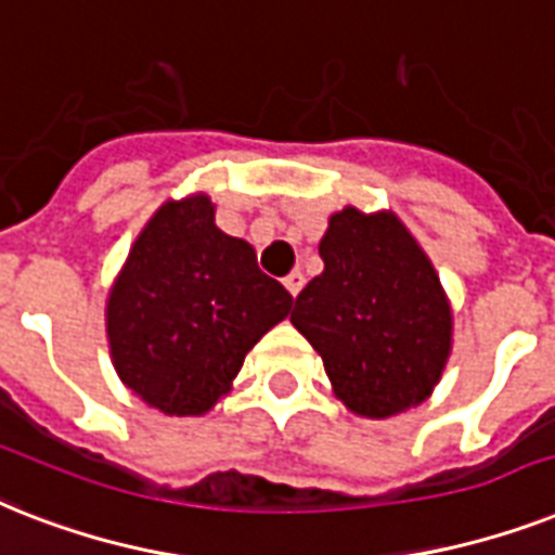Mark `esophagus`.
Returning a JSON list of instances; mask_svg holds the SVG:
<instances>
[{"label": "esophagus", "mask_w": 555, "mask_h": 555, "mask_svg": "<svg viewBox=\"0 0 555 555\" xmlns=\"http://www.w3.org/2000/svg\"><path fill=\"white\" fill-rule=\"evenodd\" d=\"M282 282H285L287 293H291L293 299H296V296H299V291H301V285H305V276H301V270H293V273H287Z\"/></svg>", "instance_id": "obj_1"}]
</instances>
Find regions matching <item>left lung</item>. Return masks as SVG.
<instances>
[{"label":"left lung","mask_w":555,"mask_h":555,"mask_svg":"<svg viewBox=\"0 0 555 555\" xmlns=\"http://www.w3.org/2000/svg\"><path fill=\"white\" fill-rule=\"evenodd\" d=\"M324 270L296 296L293 327L353 413L387 418L434 393L453 317L434 264L393 214L345 207L319 242Z\"/></svg>","instance_id":"8db88e82"}]
</instances>
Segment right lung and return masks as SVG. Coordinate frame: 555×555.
Listing matches in <instances>:
<instances>
[{
    "label": "right lung",
    "instance_id": "right-lung-1",
    "mask_svg": "<svg viewBox=\"0 0 555 555\" xmlns=\"http://www.w3.org/2000/svg\"><path fill=\"white\" fill-rule=\"evenodd\" d=\"M205 193L170 199L142 228L107 296L119 379L168 416H202L231 390L247 350L293 296L245 238L216 228Z\"/></svg>",
    "mask_w": 555,
    "mask_h": 555
}]
</instances>
